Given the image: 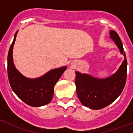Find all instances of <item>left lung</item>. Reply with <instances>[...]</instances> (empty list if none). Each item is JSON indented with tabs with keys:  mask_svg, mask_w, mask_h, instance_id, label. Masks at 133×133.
I'll return each mask as SVG.
<instances>
[{
	"mask_svg": "<svg viewBox=\"0 0 133 133\" xmlns=\"http://www.w3.org/2000/svg\"><path fill=\"white\" fill-rule=\"evenodd\" d=\"M110 38L115 42L121 55L124 56L119 69L113 75L104 78L94 77L89 74L76 71L75 84L81 103L90 109L98 110L114 102L124 87L127 80V61L123 43L118 34L110 30Z\"/></svg>",
	"mask_w": 133,
	"mask_h": 133,
	"instance_id": "1",
	"label": "left lung"
}]
</instances>
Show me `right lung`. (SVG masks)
Wrapping results in <instances>:
<instances>
[{"mask_svg":"<svg viewBox=\"0 0 133 133\" xmlns=\"http://www.w3.org/2000/svg\"><path fill=\"white\" fill-rule=\"evenodd\" d=\"M18 31L14 36L7 58L8 77L10 87L17 97L26 104L35 107L44 106L51 101L55 85L66 69V66L52 69L38 78L24 77L16 69L13 63V46Z\"/></svg>","mask_w":133,"mask_h":133,"instance_id":"right-lung-1","label":"right lung"}]
</instances>
